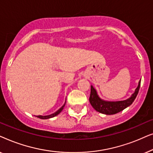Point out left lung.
<instances>
[{"instance_id":"1","label":"left lung","mask_w":153,"mask_h":153,"mask_svg":"<svg viewBox=\"0 0 153 153\" xmlns=\"http://www.w3.org/2000/svg\"><path fill=\"white\" fill-rule=\"evenodd\" d=\"M141 80L139 81V85L136 88L134 93L128 99L123 100V101L117 102H109L102 100L97 95V91L94 88L93 85L91 87V95H90L89 101L92 106L97 111L106 115H113L119 113L121 111L124 110L127 106H130L134 100L137 97L139 93Z\"/></svg>"}]
</instances>
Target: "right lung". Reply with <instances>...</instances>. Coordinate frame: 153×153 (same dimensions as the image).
Segmentation results:
<instances>
[{
	"mask_svg": "<svg viewBox=\"0 0 153 153\" xmlns=\"http://www.w3.org/2000/svg\"><path fill=\"white\" fill-rule=\"evenodd\" d=\"M65 103H66V102H65V104H63V105H62V107H60L59 109L57 111H56L55 113H53V114H52L51 115H48V116H36V117H37V118H40V119H49V118H53V117H54V116H57V115L59 114L62 111V109H63L64 106H65Z\"/></svg>",
	"mask_w": 153,
	"mask_h": 153,
	"instance_id": "add662e5",
	"label": "right lung"
}]
</instances>
